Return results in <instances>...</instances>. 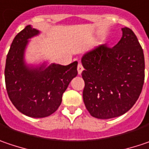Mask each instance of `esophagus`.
<instances>
[{"label": "esophagus", "instance_id": "1", "mask_svg": "<svg viewBox=\"0 0 149 149\" xmlns=\"http://www.w3.org/2000/svg\"><path fill=\"white\" fill-rule=\"evenodd\" d=\"M83 71V65H82L81 63H78V65H77V72H78V74L79 75L81 74Z\"/></svg>", "mask_w": 149, "mask_h": 149}]
</instances>
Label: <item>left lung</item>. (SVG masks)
<instances>
[{
    "instance_id": "8db88e82",
    "label": "left lung",
    "mask_w": 149,
    "mask_h": 149,
    "mask_svg": "<svg viewBox=\"0 0 149 149\" xmlns=\"http://www.w3.org/2000/svg\"><path fill=\"white\" fill-rule=\"evenodd\" d=\"M112 48L102 45L82 58L85 87L83 102L90 115L98 119L120 116L131 109L144 83V55L129 28Z\"/></svg>"
}]
</instances>
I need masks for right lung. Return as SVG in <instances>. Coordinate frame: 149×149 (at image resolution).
Wrapping results in <instances>:
<instances>
[{"mask_svg": "<svg viewBox=\"0 0 149 149\" xmlns=\"http://www.w3.org/2000/svg\"><path fill=\"white\" fill-rule=\"evenodd\" d=\"M30 25L18 33L6 56L5 82L8 97L21 113L33 118L53 114L61 105L62 94L77 75V61L67 66L45 65L29 67L24 63L28 40L39 34Z\"/></svg>", "mask_w": 149, "mask_h": 149, "instance_id": "1", "label": "right lung"}]
</instances>
